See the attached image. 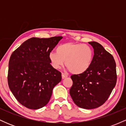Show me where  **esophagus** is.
I'll return each mask as SVG.
<instances>
[{"mask_svg":"<svg viewBox=\"0 0 126 126\" xmlns=\"http://www.w3.org/2000/svg\"><path fill=\"white\" fill-rule=\"evenodd\" d=\"M62 79H64V78H66L67 77V75H66V74H64V73H62Z\"/></svg>","mask_w":126,"mask_h":126,"instance_id":"obj_1","label":"esophagus"}]
</instances>
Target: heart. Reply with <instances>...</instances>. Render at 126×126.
<instances>
[{
	"mask_svg": "<svg viewBox=\"0 0 126 126\" xmlns=\"http://www.w3.org/2000/svg\"><path fill=\"white\" fill-rule=\"evenodd\" d=\"M94 51L89 46L67 42L60 44L57 51L48 54L50 63L54 69H58L64 65L73 74L79 75L89 69L93 60Z\"/></svg>",
	"mask_w": 126,
	"mask_h": 126,
	"instance_id": "b5f03b06",
	"label": "heart"
}]
</instances>
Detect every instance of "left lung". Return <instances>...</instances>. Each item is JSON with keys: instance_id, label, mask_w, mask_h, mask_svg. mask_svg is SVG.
Returning a JSON list of instances; mask_svg holds the SVG:
<instances>
[{"instance_id": "8db88e82", "label": "left lung", "mask_w": 126, "mask_h": 126, "mask_svg": "<svg viewBox=\"0 0 126 126\" xmlns=\"http://www.w3.org/2000/svg\"><path fill=\"white\" fill-rule=\"evenodd\" d=\"M94 48L93 60L84 73L71 76L70 96L77 106L84 109L100 107L107 100L117 82L114 57L100 44L89 42Z\"/></svg>"}]
</instances>
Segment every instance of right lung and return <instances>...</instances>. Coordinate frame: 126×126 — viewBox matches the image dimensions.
I'll use <instances>...</instances> for the list:
<instances>
[{
    "label": "right lung",
    "instance_id": "1",
    "mask_svg": "<svg viewBox=\"0 0 126 126\" xmlns=\"http://www.w3.org/2000/svg\"><path fill=\"white\" fill-rule=\"evenodd\" d=\"M62 38L33 37L24 42L11 56L9 87L25 107L37 110L44 107L53 88L61 81V73L50 64L48 54Z\"/></svg>",
    "mask_w": 126,
    "mask_h": 126
}]
</instances>
